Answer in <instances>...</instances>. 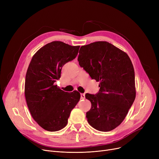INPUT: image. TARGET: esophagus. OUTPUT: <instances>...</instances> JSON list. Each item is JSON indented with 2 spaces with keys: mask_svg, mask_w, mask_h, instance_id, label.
Segmentation results:
<instances>
[{
  "mask_svg": "<svg viewBox=\"0 0 159 159\" xmlns=\"http://www.w3.org/2000/svg\"><path fill=\"white\" fill-rule=\"evenodd\" d=\"M80 98H81V99H84L85 98V94L84 93H82L80 95Z\"/></svg>",
  "mask_w": 159,
  "mask_h": 159,
  "instance_id": "obj_1",
  "label": "esophagus"
}]
</instances>
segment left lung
I'll return each mask as SVG.
<instances>
[{
	"instance_id": "8db88e82",
	"label": "left lung",
	"mask_w": 159,
	"mask_h": 159,
	"mask_svg": "<svg viewBox=\"0 0 159 159\" xmlns=\"http://www.w3.org/2000/svg\"><path fill=\"white\" fill-rule=\"evenodd\" d=\"M79 65L100 82L99 92L86 94L91 107L86 113L91 126L110 131L122 122L136 96L135 71L128 54L106 41L81 46Z\"/></svg>"
}]
</instances>
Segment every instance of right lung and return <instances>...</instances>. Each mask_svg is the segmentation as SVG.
Masks as SVG:
<instances>
[{
    "label": "right lung",
    "mask_w": 159,
    "mask_h": 159,
    "mask_svg": "<svg viewBox=\"0 0 159 159\" xmlns=\"http://www.w3.org/2000/svg\"><path fill=\"white\" fill-rule=\"evenodd\" d=\"M80 46L53 41L33 56L25 80L24 94L28 109L40 127L57 131L64 128L80 94L65 92L55 84L61 78L62 66L77 57Z\"/></svg>",
    "instance_id": "add662e5"
}]
</instances>
